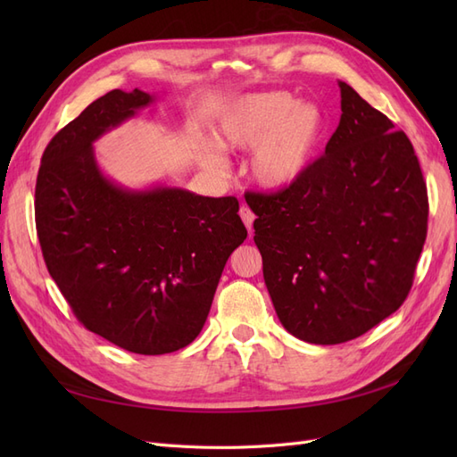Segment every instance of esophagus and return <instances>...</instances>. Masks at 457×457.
Here are the masks:
<instances>
[{"instance_id": "esophagus-1", "label": "esophagus", "mask_w": 457, "mask_h": 457, "mask_svg": "<svg viewBox=\"0 0 457 457\" xmlns=\"http://www.w3.org/2000/svg\"><path fill=\"white\" fill-rule=\"evenodd\" d=\"M240 217H242V220H244L245 228L252 232V228H253V220H255V215H253V212H252L250 207H247V205H242V207H240Z\"/></svg>"}]
</instances>
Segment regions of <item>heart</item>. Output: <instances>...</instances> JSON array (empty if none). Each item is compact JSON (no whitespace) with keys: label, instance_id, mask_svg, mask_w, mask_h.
<instances>
[{"label":"heart","instance_id":"obj_1","mask_svg":"<svg viewBox=\"0 0 457 457\" xmlns=\"http://www.w3.org/2000/svg\"><path fill=\"white\" fill-rule=\"evenodd\" d=\"M324 110L312 101H295L286 91L250 93L232 101L213 128V143L200 152V165L225 173L223 152H250L247 175L262 188L282 190L305 175L326 137Z\"/></svg>","mask_w":457,"mask_h":457}]
</instances>
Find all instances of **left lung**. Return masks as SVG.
Instances as JSON below:
<instances>
[{
	"label": "left lung",
	"mask_w": 457,
	"mask_h": 457,
	"mask_svg": "<svg viewBox=\"0 0 457 457\" xmlns=\"http://www.w3.org/2000/svg\"><path fill=\"white\" fill-rule=\"evenodd\" d=\"M341 120L299 181L247 195L262 278L282 326L337 345L403 305L427 237V187L404 131L339 81Z\"/></svg>",
	"instance_id": "left-lung-1"
}]
</instances>
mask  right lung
Returning <instances> with one entry per match:
<instances>
[{"label": "right lung", "mask_w": 457, "mask_h": 457, "mask_svg": "<svg viewBox=\"0 0 457 457\" xmlns=\"http://www.w3.org/2000/svg\"><path fill=\"white\" fill-rule=\"evenodd\" d=\"M154 103L141 89L93 101L53 137L36 183L51 278L89 331L137 354L198 337L227 259L247 237L234 196L128 188L103 173L93 143Z\"/></svg>", "instance_id": "1"}]
</instances>
